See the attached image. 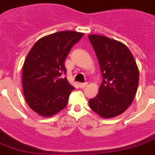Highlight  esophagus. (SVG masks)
Returning <instances> with one entry per match:
<instances>
[{"label":"esophagus","instance_id":"obj_1","mask_svg":"<svg viewBox=\"0 0 155 155\" xmlns=\"http://www.w3.org/2000/svg\"><path fill=\"white\" fill-rule=\"evenodd\" d=\"M87 84H88L87 83H80V84H79V87H80L81 88H84L87 86Z\"/></svg>","mask_w":155,"mask_h":155}]
</instances>
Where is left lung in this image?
I'll use <instances>...</instances> for the list:
<instances>
[{"mask_svg": "<svg viewBox=\"0 0 155 155\" xmlns=\"http://www.w3.org/2000/svg\"><path fill=\"white\" fill-rule=\"evenodd\" d=\"M103 76L97 96L88 101L91 109L104 118L116 117L132 104L139 84V69L125 45L107 37L88 35Z\"/></svg>", "mask_w": 155, "mask_h": 155, "instance_id": "left-lung-1", "label": "left lung"}]
</instances>
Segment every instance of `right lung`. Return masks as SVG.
<instances>
[{
    "label": "right lung",
    "instance_id": "right-lung-1",
    "mask_svg": "<svg viewBox=\"0 0 155 155\" xmlns=\"http://www.w3.org/2000/svg\"><path fill=\"white\" fill-rule=\"evenodd\" d=\"M84 36L76 31H60L43 37L29 51L22 67L26 101L34 112L49 117L64 109L74 89L67 78L65 59L71 48Z\"/></svg>",
    "mask_w": 155,
    "mask_h": 155
}]
</instances>
